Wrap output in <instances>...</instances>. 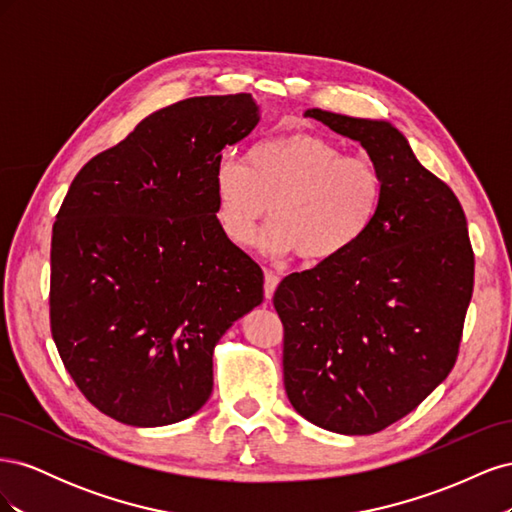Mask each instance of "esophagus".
I'll return each instance as SVG.
<instances>
[{
	"mask_svg": "<svg viewBox=\"0 0 512 512\" xmlns=\"http://www.w3.org/2000/svg\"><path fill=\"white\" fill-rule=\"evenodd\" d=\"M277 284H280V277H277L273 271H265V297L267 299L273 297Z\"/></svg>",
	"mask_w": 512,
	"mask_h": 512,
	"instance_id": "esophagus-1",
	"label": "esophagus"
}]
</instances>
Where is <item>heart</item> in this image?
<instances>
[{"mask_svg": "<svg viewBox=\"0 0 512 512\" xmlns=\"http://www.w3.org/2000/svg\"><path fill=\"white\" fill-rule=\"evenodd\" d=\"M273 220L256 239L260 252L327 262L350 252L374 226L384 200L380 168L346 156L329 138L307 132L271 136L245 162L222 153L213 166V215L232 245H247L269 209Z\"/></svg>", "mask_w": 512, "mask_h": 512, "instance_id": "b5f03b06", "label": "heart"}]
</instances>
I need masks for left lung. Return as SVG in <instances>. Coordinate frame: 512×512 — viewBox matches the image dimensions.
<instances>
[{
    "instance_id": "8db88e82",
    "label": "left lung",
    "mask_w": 512,
    "mask_h": 512,
    "mask_svg": "<svg viewBox=\"0 0 512 512\" xmlns=\"http://www.w3.org/2000/svg\"><path fill=\"white\" fill-rule=\"evenodd\" d=\"M305 117L361 143L384 177V200L350 252L277 286L284 386L309 423L369 436L451 374L474 288L468 222L391 121L320 108Z\"/></svg>"
}]
</instances>
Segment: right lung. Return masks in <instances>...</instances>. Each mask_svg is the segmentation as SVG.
Here are the masks:
<instances>
[{
    "instance_id": "right-lung-1",
    "label": "right lung",
    "mask_w": 512,
    "mask_h": 512,
    "mask_svg": "<svg viewBox=\"0 0 512 512\" xmlns=\"http://www.w3.org/2000/svg\"><path fill=\"white\" fill-rule=\"evenodd\" d=\"M260 121L250 94L145 117L91 158L51 241V333L68 374L132 427L183 421L213 391V348L262 303V271L218 228L213 166Z\"/></svg>"
}]
</instances>
